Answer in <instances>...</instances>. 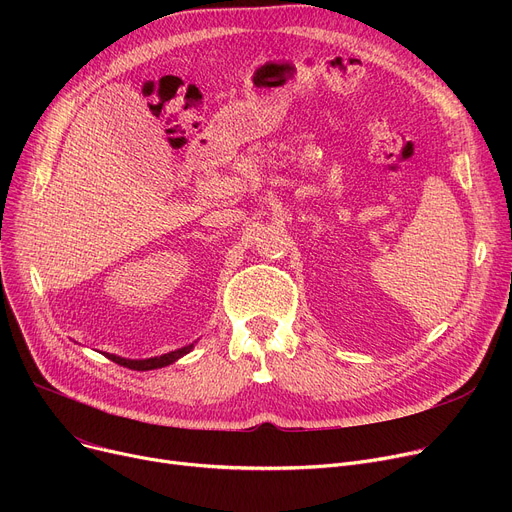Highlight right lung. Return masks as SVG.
<instances>
[{
	"label": "right lung",
	"instance_id": "right-lung-1",
	"mask_svg": "<svg viewBox=\"0 0 512 512\" xmlns=\"http://www.w3.org/2000/svg\"><path fill=\"white\" fill-rule=\"evenodd\" d=\"M195 344H188V346H182L178 348V351H172V353H166L161 357H151V359H122V357H116V355H107V359H112L114 363L118 365H124L128 369H137V371H149V369H157V367H166L174 361H178L180 357H184L186 353L193 351Z\"/></svg>",
	"mask_w": 512,
	"mask_h": 512
}]
</instances>
